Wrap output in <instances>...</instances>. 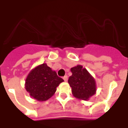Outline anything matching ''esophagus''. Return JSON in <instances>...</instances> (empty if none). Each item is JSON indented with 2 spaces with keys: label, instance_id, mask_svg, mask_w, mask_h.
Segmentation results:
<instances>
[{
  "label": "esophagus",
  "instance_id": "esophagus-1",
  "mask_svg": "<svg viewBox=\"0 0 128 128\" xmlns=\"http://www.w3.org/2000/svg\"><path fill=\"white\" fill-rule=\"evenodd\" d=\"M63 79L64 80V81H67L68 80V76H65L64 77H63Z\"/></svg>",
  "mask_w": 128,
  "mask_h": 128
}]
</instances>
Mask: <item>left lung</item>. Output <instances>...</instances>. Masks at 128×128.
<instances>
[{
	"mask_svg": "<svg viewBox=\"0 0 128 128\" xmlns=\"http://www.w3.org/2000/svg\"><path fill=\"white\" fill-rule=\"evenodd\" d=\"M72 76L68 79L74 97L82 100H88L96 94V84L95 79L90 73L80 65L71 68Z\"/></svg>",
	"mask_w": 128,
	"mask_h": 128,
	"instance_id": "left-lung-1",
	"label": "left lung"
}]
</instances>
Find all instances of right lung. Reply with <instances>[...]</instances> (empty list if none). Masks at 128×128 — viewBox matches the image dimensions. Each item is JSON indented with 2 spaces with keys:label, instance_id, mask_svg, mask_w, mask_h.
Masks as SVG:
<instances>
[{
  "label": "right lung",
  "instance_id": "obj_1",
  "mask_svg": "<svg viewBox=\"0 0 128 128\" xmlns=\"http://www.w3.org/2000/svg\"><path fill=\"white\" fill-rule=\"evenodd\" d=\"M63 81L55 71L44 63L30 72L26 79L25 89L31 97L44 102L52 97L56 87Z\"/></svg>",
  "mask_w": 128,
  "mask_h": 128
}]
</instances>
